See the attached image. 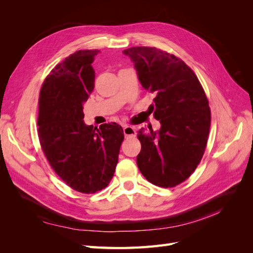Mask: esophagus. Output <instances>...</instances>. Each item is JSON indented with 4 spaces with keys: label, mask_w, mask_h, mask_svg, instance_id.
I'll return each instance as SVG.
<instances>
[{
    "label": "esophagus",
    "mask_w": 253,
    "mask_h": 253,
    "mask_svg": "<svg viewBox=\"0 0 253 253\" xmlns=\"http://www.w3.org/2000/svg\"><path fill=\"white\" fill-rule=\"evenodd\" d=\"M124 134L126 137H135L136 129L134 126H124Z\"/></svg>",
    "instance_id": "34e87169"
}]
</instances>
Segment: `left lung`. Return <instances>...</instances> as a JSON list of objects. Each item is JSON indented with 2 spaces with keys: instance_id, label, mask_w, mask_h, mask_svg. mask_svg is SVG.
I'll return each instance as SVG.
<instances>
[{
  "instance_id": "8db88e82",
  "label": "left lung",
  "mask_w": 253,
  "mask_h": 253,
  "mask_svg": "<svg viewBox=\"0 0 253 253\" xmlns=\"http://www.w3.org/2000/svg\"><path fill=\"white\" fill-rule=\"evenodd\" d=\"M144 89L155 94L150 108L160 128L138 131L137 166L150 182L171 188L186 180L200 164L208 139L211 113L193 71L174 55L155 47L124 50Z\"/></svg>"
}]
</instances>
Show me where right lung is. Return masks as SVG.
<instances>
[{"instance_id":"obj_1","label":"right lung","mask_w":253,"mask_h":253,"mask_svg":"<svg viewBox=\"0 0 253 253\" xmlns=\"http://www.w3.org/2000/svg\"><path fill=\"white\" fill-rule=\"evenodd\" d=\"M99 50H78L49 73L40 90L38 135L49 165L66 185L95 193L109 185L118 163L124 129L84 122L83 105L95 85L91 63Z\"/></svg>"}]
</instances>
